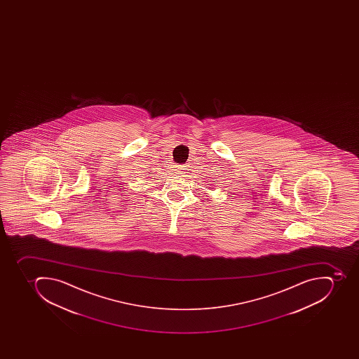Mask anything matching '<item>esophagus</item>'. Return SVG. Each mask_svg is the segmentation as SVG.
<instances>
[{
	"label": "esophagus",
	"instance_id": "34e87169",
	"mask_svg": "<svg viewBox=\"0 0 359 359\" xmlns=\"http://www.w3.org/2000/svg\"><path fill=\"white\" fill-rule=\"evenodd\" d=\"M187 170V168H185V166H178L177 167V172H178V174H182V172H184V170Z\"/></svg>",
	"mask_w": 359,
	"mask_h": 359
}]
</instances>
